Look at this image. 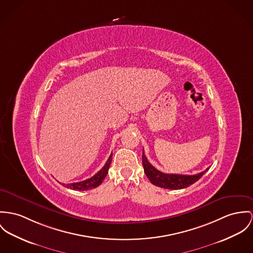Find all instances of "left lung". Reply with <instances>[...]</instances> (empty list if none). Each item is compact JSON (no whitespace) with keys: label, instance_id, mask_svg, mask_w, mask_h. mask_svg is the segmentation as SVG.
<instances>
[{"label":"left lung","instance_id":"obj_1","mask_svg":"<svg viewBox=\"0 0 253 253\" xmlns=\"http://www.w3.org/2000/svg\"><path fill=\"white\" fill-rule=\"evenodd\" d=\"M142 166H143L145 174L153 185H155L157 187L164 188V189H168V190L185 189V188L193 185L197 180H199L209 169V168H208L204 171L195 175L164 173V172H161L160 170L156 169L155 168L148 162L143 151H142Z\"/></svg>","mask_w":253,"mask_h":253}]
</instances>
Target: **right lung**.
<instances>
[{
	"label": "right lung",
	"mask_w": 253,
	"mask_h": 253,
	"mask_svg": "<svg viewBox=\"0 0 253 253\" xmlns=\"http://www.w3.org/2000/svg\"><path fill=\"white\" fill-rule=\"evenodd\" d=\"M112 155L109 157L108 161L106 162L105 166L98 171L97 173L93 175L91 178H88L86 180L81 181V182H76V183H72V184H62L63 186H66L69 189L75 190V191H87V190H91L98 187L99 185L102 184V182L104 181V179L106 178V176L108 174L111 163H112Z\"/></svg>",
	"instance_id": "obj_1"
}]
</instances>
